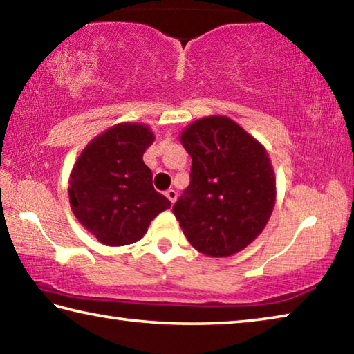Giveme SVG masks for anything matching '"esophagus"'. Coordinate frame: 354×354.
Masks as SVG:
<instances>
[{
	"label": "esophagus",
	"instance_id": "1",
	"mask_svg": "<svg viewBox=\"0 0 354 354\" xmlns=\"http://www.w3.org/2000/svg\"><path fill=\"white\" fill-rule=\"evenodd\" d=\"M165 196H167V198H169L171 203H175L176 198H178V192H176L175 189H169V190L165 192Z\"/></svg>",
	"mask_w": 354,
	"mask_h": 354
}]
</instances>
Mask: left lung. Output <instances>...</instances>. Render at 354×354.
Segmentation results:
<instances>
[{"mask_svg": "<svg viewBox=\"0 0 354 354\" xmlns=\"http://www.w3.org/2000/svg\"><path fill=\"white\" fill-rule=\"evenodd\" d=\"M190 184L173 214L192 247L211 257L239 253L261 234L277 201V176L262 143L226 115L195 120L179 136Z\"/></svg>", "mask_w": 354, "mask_h": 354, "instance_id": "left-lung-1", "label": "left lung"}]
</instances>
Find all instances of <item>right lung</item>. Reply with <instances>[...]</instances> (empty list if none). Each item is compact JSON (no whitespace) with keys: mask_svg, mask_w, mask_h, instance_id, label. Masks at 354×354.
<instances>
[{"mask_svg":"<svg viewBox=\"0 0 354 354\" xmlns=\"http://www.w3.org/2000/svg\"><path fill=\"white\" fill-rule=\"evenodd\" d=\"M154 139L145 123H117L88 142L71 169V211L107 247L140 241L151 220L171 206L154 190L153 173L143 162Z\"/></svg>","mask_w":354,"mask_h":354,"instance_id":"right-lung-1","label":"right lung"}]
</instances>
